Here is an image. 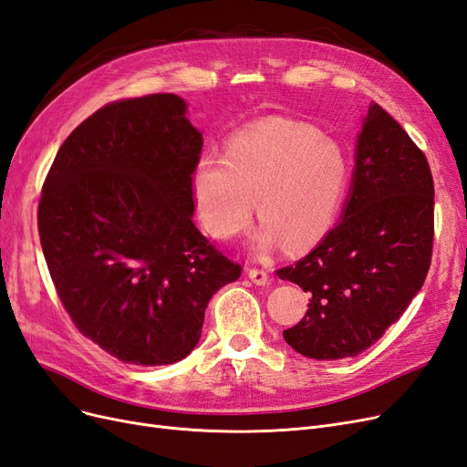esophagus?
Returning <instances> with one entry per match:
<instances>
[{
    "instance_id": "esophagus-1",
    "label": "esophagus",
    "mask_w": 467,
    "mask_h": 467,
    "mask_svg": "<svg viewBox=\"0 0 467 467\" xmlns=\"http://www.w3.org/2000/svg\"><path fill=\"white\" fill-rule=\"evenodd\" d=\"M246 274H248V277H250L255 285H265V283L269 281L267 272H265V269H260V267H248Z\"/></svg>"
}]
</instances>
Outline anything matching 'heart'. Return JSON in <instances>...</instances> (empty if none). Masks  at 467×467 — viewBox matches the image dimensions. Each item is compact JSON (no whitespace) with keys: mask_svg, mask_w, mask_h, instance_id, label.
Here are the masks:
<instances>
[{"mask_svg":"<svg viewBox=\"0 0 467 467\" xmlns=\"http://www.w3.org/2000/svg\"><path fill=\"white\" fill-rule=\"evenodd\" d=\"M349 169L341 147L306 124L267 122L236 135L224 159L193 172V198L205 231L231 240L252 223L260 254L283 244L293 254L320 244L339 217Z\"/></svg>","mask_w":467,"mask_h":467,"instance_id":"obj_1","label":"heart"}]
</instances>
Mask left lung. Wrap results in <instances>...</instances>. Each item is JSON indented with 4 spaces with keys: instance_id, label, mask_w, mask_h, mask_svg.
Listing matches in <instances>:
<instances>
[{
    "instance_id": "1",
    "label": "left lung",
    "mask_w": 467,
    "mask_h": 467,
    "mask_svg": "<svg viewBox=\"0 0 467 467\" xmlns=\"http://www.w3.org/2000/svg\"><path fill=\"white\" fill-rule=\"evenodd\" d=\"M432 238L427 157L380 104L370 102L341 221L303 260L275 272L310 295L305 318L285 329V341L318 360L368 349L423 287Z\"/></svg>"
}]
</instances>
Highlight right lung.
Returning a JSON list of instances; mask_svg holds the SVG:
<instances>
[{"label":"right lung","instance_id":"add662e5","mask_svg":"<svg viewBox=\"0 0 467 467\" xmlns=\"http://www.w3.org/2000/svg\"><path fill=\"white\" fill-rule=\"evenodd\" d=\"M184 112L172 93L104 104L69 133L42 186L38 234L57 296L122 363L184 358L209 298L243 274L192 221L203 138Z\"/></svg>","mask_w":467,"mask_h":467}]
</instances>
